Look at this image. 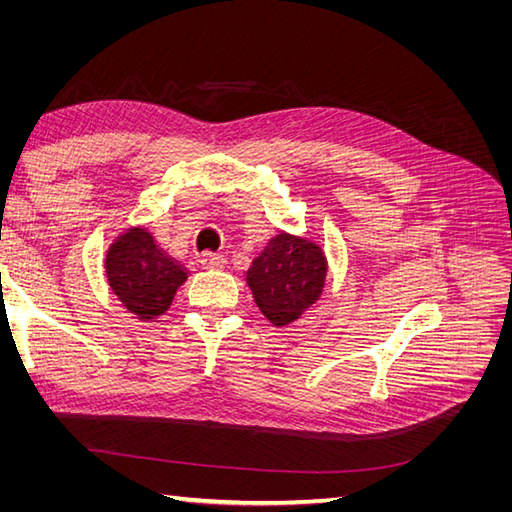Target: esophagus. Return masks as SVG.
Instances as JSON below:
<instances>
[{
  "label": "esophagus",
  "mask_w": 512,
  "mask_h": 512,
  "mask_svg": "<svg viewBox=\"0 0 512 512\" xmlns=\"http://www.w3.org/2000/svg\"><path fill=\"white\" fill-rule=\"evenodd\" d=\"M200 265L209 271H222L226 267V258L220 254H205L200 258Z\"/></svg>",
  "instance_id": "1"
}]
</instances>
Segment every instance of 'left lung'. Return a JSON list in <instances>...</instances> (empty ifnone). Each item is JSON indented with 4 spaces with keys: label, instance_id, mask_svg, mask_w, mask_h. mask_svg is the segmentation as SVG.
Listing matches in <instances>:
<instances>
[{
    "label": "left lung",
    "instance_id": "1",
    "mask_svg": "<svg viewBox=\"0 0 512 512\" xmlns=\"http://www.w3.org/2000/svg\"><path fill=\"white\" fill-rule=\"evenodd\" d=\"M327 273V256L316 241L280 230L252 260L245 282L262 316L288 327L320 299Z\"/></svg>",
    "mask_w": 512,
    "mask_h": 512
}]
</instances>
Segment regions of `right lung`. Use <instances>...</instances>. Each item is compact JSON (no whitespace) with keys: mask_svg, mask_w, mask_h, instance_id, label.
I'll use <instances>...</instances> for the list:
<instances>
[{"mask_svg":"<svg viewBox=\"0 0 512 512\" xmlns=\"http://www.w3.org/2000/svg\"><path fill=\"white\" fill-rule=\"evenodd\" d=\"M104 273L121 305L143 322L164 316L190 275L145 226L119 232L106 250Z\"/></svg>","mask_w":512,"mask_h":512,"instance_id":"add662e5","label":"right lung"}]
</instances>
